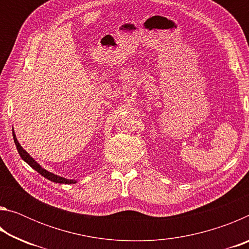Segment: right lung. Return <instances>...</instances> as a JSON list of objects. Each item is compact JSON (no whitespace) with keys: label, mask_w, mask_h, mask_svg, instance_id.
Masks as SVG:
<instances>
[{"label":"right lung","mask_w":249,"mask_h":249,"mask_svg":"<svg viewBox=\"0 0 249 249\" xmlns=\"http://www.w3.org/2000/svg\"><path fill=\"white\" fill-rule=\"evenodd\" d=\"M14 130V129H13ZM13 138H14V142L16 145V148H18V151L20 157L24 160L25 162H27L29 166H31L33 169H35L38 174H40L43 177H45L46 179H48L50 181H53V182H56V183H75L74 180H69V179H66V178H62V177H59L54 174H52V172H49L47 170H45L44 168H41L39 163H37L34 158H32L29 154H27L26 150L23 149V147L19 145V142H18V138L15 136V133L13 132Z\"/></svg>","instance_id":"add662e5"}]
</instances>
